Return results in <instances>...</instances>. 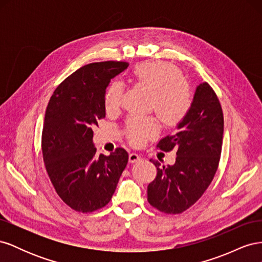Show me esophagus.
Returning a JSON list of instances; mask_svg holds the SVG:
<instances>
[{
    "label": "esophagus",
    "instance_id": "obj_1",
    "mask_svg": "<svg viewBox=\"0 0 262 262\" xmlns=\"http://www.w3.org/2000/svg\"><path fill=\"white\" fill-rule=\"evenodd\" d=\"M141 160V156L139 155V154H137V153H130V155H129V162L130 163H137V162H139Z\"/></svg>",
    "mask_w": 262,
    "mask_h": 262
}]
</instances>
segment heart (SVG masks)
<instances>
[{"instance_id": "1", "label": "heart", "mask_w": 262, "mask_h": 262, "mask_svg": "<svg viewBox=\"0 0 262 262\" xmlns=\"http://www.w3.org/2000/svg\"><path fill=\"white\" fill-rule=\"evenodd\" d=\"M136 80L153 90L150 109L155 110L161 120L167 125H175L184 120L192 107L193 94L181 71L164 61H147L133 69ZM123 84L115 81L104 95L107 112H115L122 104ZM160 133V124L153 117L133 116L125 123L126 138L133 145H142Z\"/></svg>"}]
</instances>
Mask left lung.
Segmentation results:
<instances>
[{"mask_svg": "<svg viewBox=\"0 0 262 262\" xmlns=\"http://www.w3.org/2000/svg\"><path fill=\"white\" fill-rule=\"evenodd\" d=\"M224 118L220 100L205 82L196 87L192 107L177 131L157 144L164 152L176 149V163L160 166L147 186V201L167 214L185 212L200 199L219 167L223 144Z\"/></svg>", "mask_w": 262, "mask_h": 262, "instance_id": "obj_1", "label": "left lung"}]
</instances>
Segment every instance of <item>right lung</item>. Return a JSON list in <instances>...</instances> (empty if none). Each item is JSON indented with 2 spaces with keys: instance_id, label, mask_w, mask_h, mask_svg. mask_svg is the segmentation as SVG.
I'll list each match as a JSON object with an SVG mask.
<instances>
[{
  "instance_id": "add662e5",
  "label": "right lung",
  "mask_w": 262,
  "mask_h": 262,
  "mask_svg": "<svg viewBox=\"0 0 262 262\" xmlns=\"http://www.w3.org/2000/svg\"><path fill=\"white\" fill-rule=\"evenodd\" d=\"M128 66L105 61L82 67L55 89L47 107L41 136L45 167L55 192L76 212L107 205L128 164L124 148L98 156L93 144V128L106 116L107 86Z\"/></svg>"
}]
</instances>
